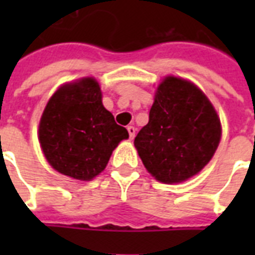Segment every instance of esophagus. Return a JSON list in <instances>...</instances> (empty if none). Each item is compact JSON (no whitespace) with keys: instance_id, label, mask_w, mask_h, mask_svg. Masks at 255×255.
I'll use <instances>...</instances> for the list:
<instances>
[{"instance_id":"1","label":"esophagus","mask_w":255,"mask_h":255,"mask_svg":"<svg viewBox=\"0 0 255 255\" xmlns=\"http://www.w3.org/2000/svg\"><path fill=\"white\" fill-rule=\"evenodd\" d=\"M127 131H128V133H129V139H133L136 135V128L133 127V126H128Z\"/></svg>"}]
</instances>
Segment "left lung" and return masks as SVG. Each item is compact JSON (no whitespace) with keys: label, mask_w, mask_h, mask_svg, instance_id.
Returning <instances> with one entry per match:
<instances>
[{"label":"left lung","mask_w":255,"mask_h":255,"mask_svg":"<svg viewBox=\"0 0 255 255\" xmlns=\"http://www.w3.org/2000/svg\"><path fill=\"white\" fill-rule=\"evenodd\" d=\"M220 140L221 122L205 94L192 82L169 75L157 86L149 122L133 144L157 181L176 184L205 167Z\"/></svg>","instance_id":"1"}]
</instances>
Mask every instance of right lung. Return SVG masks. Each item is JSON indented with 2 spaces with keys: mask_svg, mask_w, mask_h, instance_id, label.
I'll return each instance as SVG.
<instances>
[{
  "mask_svg": "<svg viewBox=\"0 0 255 255\" xmlns=\"http://www.w3.org/2000/svg\"><path fill=\"white\" fill-rule=\"evenodd\" d=\"M46 160L59 173L90 181L104 170L128 131L102 103L99 83L82 78L61 86L46 104L38 129Z\"/></svg>",
  "mask_w": 255,
  "mask_h": 255,
  "instance_id": "right-lung-1",
  "label": "right lung"
}]
</instances>
